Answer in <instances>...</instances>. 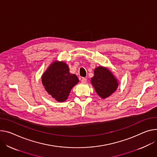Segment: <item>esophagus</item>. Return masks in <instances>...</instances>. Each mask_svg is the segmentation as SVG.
<instances>
[{
    "label": "esophagus",
    "instance_id": "1",
    "mask_svg": "<svg viewBox=\"0 0 157 157\" xmlns=\"http://www.w3.org/2000/svg\"><path fill=\"white\" fill-rule=\"evenodd\" d=\"M86 81H87L86 78H82V79H81V83H82V84H85V83L86 82Z\"/></svg>",
    "mask_w": 157,
    "mask_h": 157
}]
</instances>
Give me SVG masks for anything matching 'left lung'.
<instances>
[{"label":"left lung","mask_w":157,"mask_h":157,"mask_svg":"<svg viewBox=\"0 0 157 157\" xmlns=\"http://www.w3.org/2000/svg\"><path fill=\"white\" fill-rule=\"evenodd\" d=\"M91 82L95 91L102 99L111 96L118 87V81L106 67L98 66L94 69Z\"/></svg>","instance_id":"left-lung-1"}]
</instances>
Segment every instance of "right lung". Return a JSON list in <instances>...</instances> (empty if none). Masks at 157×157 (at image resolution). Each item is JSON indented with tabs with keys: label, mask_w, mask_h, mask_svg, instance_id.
<instances>
[{
	"label": "right lung",
	"mask_w": 157,
	"mask_h": 157,
	"mask_svg": "<svg viewBox=\"0 0 157 157\" xmlns=\"http://www.w3.org/2000/svg\"><path fill=\"white\" fill-rule=\"evenodd\" d=\"M42 83L46 91L58 102L66 101L75 85L79 82L76 75L69 72L64 61H53L42 74Z\"/></svg>",
	"instance_id": "1"
}]
</instances>
